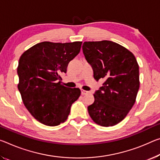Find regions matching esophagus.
<instances>
[{"instance_id": "34e87169", "label": "esophagus", "mask_w": 160, "mask_h": 160, "mask_svg": "<svg viewBox=\"0 0 160 160\" xmlns=\"http://www.w3.org/2000/svg\"><path fill=\"white\" fill-rule=\"evenodd\" d=\"M88 93V91H86V90H81V95H86V94Z\"/></svg>"}]
</instances>
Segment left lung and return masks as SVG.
<instances>
[{"instance_id": "8db88e82", "label": "left lung", "mask_w": 160, "mask_h": 160, "mask_svg": "<svg viewBox=\"0 0 160 160\" xmlns=\"http://www.w3.org/2000/svg\"><path fill=\"white\" fill-rule=\"evenodd\" d=\"M82 52L92 68L94 78L104 82L88 108L90 118L99 125H115L135 102L139 88L136 58L127 48L110 40L85 42Z\"/></svg>"}]
</instances>
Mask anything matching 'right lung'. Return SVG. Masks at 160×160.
<instances>
[{"instance_id":"add662e5","label":"right lung","mask_w":160,"mask_h":160,"mask_svg":"<svg viewBox=\"0 0 160 160\" xmlns=\"http://www.w3.org/2000/svg\"><path fill=\"white\" fill-rule=\"evenodd\" d=\"M82 42H42L29 48L20 58L18 88L29 112L48 126H57L67 120L72 104L80 95L79 88L61 83L68 63L80 51Z\"/></svg>"}]
</instances>
